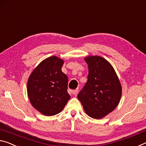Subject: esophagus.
I'll return each instance as SVG.
<instances>
[{
	"label": "esophagus",
	"mask_w": 146,
	"mask_h": 146,
	"mask_svg": "<svg viewBox=\"0 0 146 146\" xmlns=\"http://www.w3.org/2000/svg\"><path fill=\"white\" fill-rule=\"evenodd\" d=\"M78 89H75V90H72V94H74V95H76V94H77V93L78 92Z\"/></svg>",
	"instance_id": "obj_1"
}]
</instances>
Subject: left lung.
<instances>
[{
	"label": "left lung",
	"mask_w": 146,
	"mask_h": 146,
	"mask_svg": "<svg viewBox=\"0 0 146 146\" xmlns=\"http://www.w3.org/2000/svg\"><path fill=\"white\" fill-rule=\"evenodd\" d=\"M87 82L78 94L85 113L92 118L101 119L116 108L120 102L121 87L114 68L100 56H89Z\"/></svg>",
	"instance_id": "1"
}]
</instances>
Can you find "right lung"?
<instances>
[{
  "label": "right lung",
  "instance_id": "1",
  "mask_svg": "<svg viewBox=\"0 0 146 146\" xmlns=\"http://www.w3.org/2000/svg\"><path fill=\"white\" fill-rule=\"evenodd\" d=\"M63 62L56 56L48 57L35 68L28 79L30 101L44 115L53 116L60 113L70 100L68 77L61 71Z\"/></svg>",
  "mask_w": 146,
  "mask_h": 146
}]
</instances>
